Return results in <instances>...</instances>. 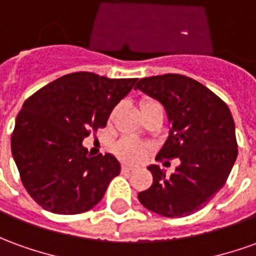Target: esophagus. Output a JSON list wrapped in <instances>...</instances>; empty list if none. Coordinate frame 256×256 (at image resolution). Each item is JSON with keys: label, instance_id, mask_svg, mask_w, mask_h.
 Masks as SVG:
<instances>
[{"label": "esophagus", "instance_id": "obj_1", "mask_svg": "<svg viewBox=\"0 0 256 256\" xmlns=\"http://www.w3.org/2000/svg\"><path fill=\"white\" fill-rule=\"evenodd\" d=\"M134 168L133 166L130 165H123L122 166V172H124V173H130V172H133Z\"/></svg>", "mask_w": 256, "mask_h": 256}]
</instances>
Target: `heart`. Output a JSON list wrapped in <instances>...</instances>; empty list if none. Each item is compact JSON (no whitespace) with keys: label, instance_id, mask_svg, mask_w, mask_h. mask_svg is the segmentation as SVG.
I'll list each match as a JSON object with an SVG mask.
<instances>
[{"label":"heart","instance_id":"b5f03b06","mask_svg":"<svg viewBox=\"0 0 256 256\" xmlns=\"http://www.w3.org/2000/svg\"><path fill=\"white\" fill-rule=\"evenodd\" d=\"M154 104V101H142L141 102V110L146 108V105ZM114 116V114L110 115V118ZM115 154L122 158L123 160H128V162H137L142 158V155L146 154V146L137 142V141L130 140V138H124V140L119 141L115 146Z\"/></svg>","mask_w":256,"mask_h":256}]
</instances>
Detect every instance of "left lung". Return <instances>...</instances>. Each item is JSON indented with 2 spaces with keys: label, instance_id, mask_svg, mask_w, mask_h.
Segmentation results:
<instances>
[{
  "label": "left lung",
  "instance_id": "obj_1",
  "mask_svg": "<svg viewBox=\"0 0 256 256\" xmlns=\"http://www.w3.org/2000/svg\"><path fill=\"white\" fill-rule=\"evenodd\" d=\"M134 88L158 100L168 115L169 136L156 159H180L170 176L158 165L148 166L152 184L138 192V201L166 218L191 215L224 186L236 162L232 112L209 88L183 74L144 78Z\"/></svg>",
  "mask_w": 256,
  "mask_h": 256
}]
</instances>
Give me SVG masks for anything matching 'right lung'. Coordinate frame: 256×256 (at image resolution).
I'll use <instances>...</instances> for the list:
<instances>
[{
    "label": "right lung",
    "mask_w": 256,
    "mask_h": 256,
    "mask_svg": "<svg viewBox=\"0 0 256 256\" xmlns=\"http://www.w3.org/2000/svg\"><path fill=\"white\" fill-rule=\"evenodd\" d=\"M136 82L70 73L23 104L10 150L24 188L40 206L76 215L102 200L110 180L120 173V164L112 154L88 155L83 140L106 126L112 110Z\"/></svg>",
    "instance_id": "obj_1"
}]
</instances>
